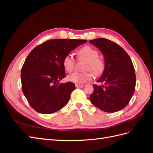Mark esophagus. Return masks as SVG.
<instances>
[{"label": "esophagus", "mask_w": 153, "mask_h": 153, "mask_svg": "<svg viewBox=\"0 0 153 153\" xmlns=\"http://www.w3.org/2000/svg\"><path fill=\"white\" fill-rule=\"evenodd\" d=\"M75 86H76V87H79V88H82V87H84V85H83L77 84L75 85Z\"/></svg>", "instance_id": "1"}]
</instances>
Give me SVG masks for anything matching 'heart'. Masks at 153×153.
<instances>
[{"mask_svg": "<svg viewBox=\"0 0 153 153\" xmlns=\"http://www.w3.org/2000/svg\"><path fill=\"white\" fill-rule=\"evenodd\" d=\"M78 59H85L84 65V71H75L68 76L69 81L76 84H84L92 79V73L98 76L103 73L105 63L98 57V52L90 46H85L78 52ZM75 61L71 53L66 55L63 59V66L68 72H71L75 67Z\"/></svg>", "mask_w": 153, "mask_h": 153, "instance_id": "heart-1", "label": "heart"}]
</instances>
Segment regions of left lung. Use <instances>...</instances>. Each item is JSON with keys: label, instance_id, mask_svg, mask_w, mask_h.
Segmentation results:
<instances>
[{"label": "left lung", "instance_id": "left-lung-1", "mask_svg": "<svg viewBox=\"0 0 153 153\" xmlns=\"http://www.w3.org/2000/svg\"><path fill=\"white\" fill-rule=\"evenodd\" d=\"M89 43L103 53L105 64L97 80L103 85H94L90 100L104 112H117L126 107L135 92L136 76L131 60L126 51L112 41L98 38Z\"/></svg>", "mask_w": 153, "mask_h": 153}]
</instances>
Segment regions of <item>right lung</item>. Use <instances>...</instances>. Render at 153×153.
Segmentation results:
<instances>
[{
    "instance_id": "add662e5",
    "label": "right lung",
    "mask_w": 153,
    "mask_h": 153,
    "mask_svg": "<svg viewBox=\"0 0 153 153\" xmlns=\"http://www.w3.org/2000/svg\"><path fill=\"white\" fill-rule=\"evenodd\" d=\"M87 40L55 39L37 46L26 58L21 71L22 89L31 107L50 114L65 106L75 90L73 82L61 83L66 76L63 59Z\"/></svg>"
}]
</instances>
